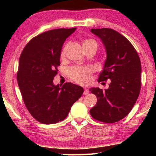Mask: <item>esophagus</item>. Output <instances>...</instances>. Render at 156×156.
Returning <instances> with one entry per match:
<instances>
[{"label":"esophagus","mask_w":156,"mask_h":156,"mask_svg":"<svg viewBox=\"0 0 156 156\" xmlns=\"http://www.w3.org/2000/svg\"><path fill=\"white\" fill-rule=\"evenodd\" d=\"M89 90L88 89H87V88H85L84 89V95H87V94H89Z\"/></svg>","instance_id":"34e87169"}]
</instances>
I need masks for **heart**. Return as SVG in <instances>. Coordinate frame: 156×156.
<instances>
[{
  "instance_id": "1",
  "label": "heart",
  "mask_w": 156,
  "mask_h": 156,
  "mask_svg": "<svg viewBox=\"0 0 156 156\" xmlns=\"http://www.w3.org/2000/svg\"><path fill=\"white\" fill-rule=\"evenodd\" d=\"M93 41V40H86L84 43ZM83 43V44H84ZM66 53V48L62 50L61 56L64 57ZM92 69L86 67H72L69 69V75L70 78L74 82L80 84H87L91 80V74Z\"/></svg>"
}]
</instances>
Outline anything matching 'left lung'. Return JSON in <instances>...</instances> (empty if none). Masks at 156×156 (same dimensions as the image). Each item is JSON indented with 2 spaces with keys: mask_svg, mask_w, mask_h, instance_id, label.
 <instances>
[{
  "mask_svg": "<svg viewBox=\"0 0 156 156\" xmlns=\"http://www.w3.org/2000/svg\"><path fill=\"white\" fill-rule=\"evenodd\" d=\"M101 40L106 52L104 69L98 82L111 80L108 89L91 88L97 104L90 109L96 120L115 123L126 116L133 107L141 87V65L137 52L124 36L110 28L91 29Z\"/></svg>",
  "mask_w": 156,
  "mask_h": 156,
  "instance_id": "obj_1",
  "label": "left lung"
}]
</instances>
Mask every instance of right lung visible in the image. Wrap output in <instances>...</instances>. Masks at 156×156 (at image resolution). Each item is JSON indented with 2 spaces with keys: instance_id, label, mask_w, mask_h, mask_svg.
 <instances>
[{
  "instance_id": "obj_1",
  "label": "right lung",
  "mask_w": 156,
  "mask_h": 156,
  "mask_svg": "<svg viewBox=\"0 0 156 156\" xmlns=\"http://www.w3.org/2000/svg\"><path fill=\"white\" fill-rule=\"evenodd\" d=\"M76 29H55L40 34L30 40L20 55L17 73L19 88L30 114L42 123L63 121L84 92L82 87L71 82L62 87L53 84L64 42Z\"/></svg>"
}]
</instances>
